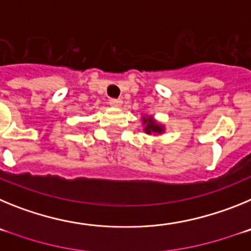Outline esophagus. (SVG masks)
I'll return each instance as SVG.
<instances>
[{
	"mask_svg": "<svg viewBox=\"0 0 251 251\" xmlns=\"http://www.w3.org/2000/svg\"><path fill=\"white\" fill-rule=\"evenodd\" d=\"M122 99H110L109 104L113 106V108H121L122 106Z\"/></svg>",
	"mask_w": 251,
	"mask_h": 251,
	"instance_id": "esophagus-1",
	"label": "esophagus"
}]
</instances>
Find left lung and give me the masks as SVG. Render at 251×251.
I'll list each match as a JSON object with an SVG mask.
<instances>
[{"label": "left lung", "mask_w": 251, "mask_h": 251, "mask_svg": "<svg viewBox=\"0 0 251 251\" xmlns=\"http://www.w3.org/2000/svg\"><path fill=\"white\" fill-rule=\"evenodd\" d=\"M142 126L146 134H153V136H159L163 134L166 130L165 124L159 123L153 115L145 114L142 115Z\"/></svg>", "instance_id": "obj_1"}]
</instances>
